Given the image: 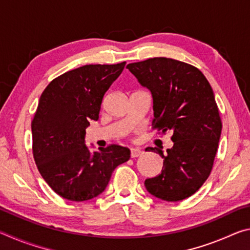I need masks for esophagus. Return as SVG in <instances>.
<instances>
[{
	"instance_id": "34e87169",
	"label": "esophagus",
	"mask_w": 250,
	"mask_h": 250,
	"mask_svg": "<svg viewBox=\"0 0 250 250\" xmlns=\"http://www.w3.org/2000/svg\"><path fill=\"white\" fill-rule=\"evenodd\" d=\"M143 153L141 149H138V147H132L130 151V155L131 158H138V156H140Z\"/></svg>"
}]
</instances>
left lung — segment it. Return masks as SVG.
Instances as JSON below:
<instances>
[{
	"label": "left lung",
	"mask_w": 250,
	"mask_h": 250,
	"mask_svg": "<svg viewBox=\"0 0 250 250\" xmlns=\"http://www.w3.org/2000/svg\"><path fill=\"white\" fill-rule=\"evenodd\" d=\"M153 98V129L172 131L174 145L163 159L161 174L146 179V188L167 202L188 198L204 184L213 168L222 120L214 92L202 71L186 62L154 57L126 65Z\"/></svg>",
	"instance_id": "left-lung-1"
}]
</instances>
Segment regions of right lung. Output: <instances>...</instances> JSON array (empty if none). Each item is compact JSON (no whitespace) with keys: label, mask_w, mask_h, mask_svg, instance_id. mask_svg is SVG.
Listing matches in <instances>:
<instances>
[{"label":"right lung","mask_w":250,"mask_h":250,"mask_svg":"<svg viewBox=\"0 0 250 250\" xmlns=\"http://www.w3.org/2000/svg\"><path fill=\"white\" fill-rule=\"evenodd\" d=\"M125 66L84 65L52 80L41 96L32 121L33 156L42 177L62 198L98 196L113 170L130 159L128 147L110 145L90 153L84 145L89 121L99 119L105 91Z\"/></svg>","instance_id":"add662e5"}]
</instances>
